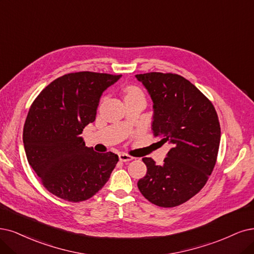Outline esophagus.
<instances>
[{
  "label": "esophagus",
  "instance_id": "esophagus-1",
  "mask_svg": "<svg viewBox=\"0 0 254 254\" xmlns=\"http://www.w3.org/2000/svg\"><path fill=\"white\" fill-rule=\"evenodd\" d=\"M134 159V157L132 156H128L127 154H120L119 155V160L122 162H128V161H132Z\"/></svg>",
  "mask_w": 254,
  "mask_h": 254
}]
</instances>
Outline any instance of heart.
<instances>
[{"label": "heart", "instance_id": "obj_1", "mask_svg": "<svg viewBox=\"0 0 254 254\" xmlns=\"http://www.w3.org/2000/svg\"><path fill=\"white\" fill-rule=\"evenodd\" d=\"M135 94H142L141 91H140L138 88L136 87H128L126 91V96H129V95H135Z\"/></svg>", "mask_w": 254, "mask_h": 254}]
</instances>
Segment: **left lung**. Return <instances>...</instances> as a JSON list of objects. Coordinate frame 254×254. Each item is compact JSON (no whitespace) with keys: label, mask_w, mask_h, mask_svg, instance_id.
Wrapping results in <instances>:
<instances>
[{"label":"left lung","mask_w":254,"mask_h":254,"mask_svg":"<svg viewBox=\"0 0 254 254\" xmlns=\"http://www.w3.org/2000/svg\"><path fill=\"white\" fill-rule=\"evenodd\" d=\"M153 100L152 129L172 148L162 165L143 158L146 175L137 183L144 198L175 207L198 193L217 161L221 127L209 99L184 77L173 73L137 74Z\"/></svg>","instance_id":"8db88e82"}]
</instances>
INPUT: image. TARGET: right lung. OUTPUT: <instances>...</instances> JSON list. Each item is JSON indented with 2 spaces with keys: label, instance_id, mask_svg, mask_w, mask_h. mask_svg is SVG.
<instances>
[{
  "label": "right lung",
  "instance_id": "1",
  "mask_svg": "<svg viewBox=\"0 0 254 254\" xmlns=\"http://www.w3.org/2000/svg\"><path fill=\"white\" fill-rule=\"evenodd\" d=\"M121 75L65 74L33 101L25 121L27 160L51 193L69 202L90 199L105 185L118 156L87 147L80 136L96 118L99 100Z\"/></svg>",
  "mask_w": 254,
  "mask_h": 254
}]
</instances>
